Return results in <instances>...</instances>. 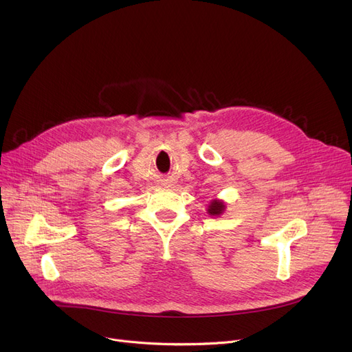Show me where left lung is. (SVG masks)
<instances>
[{
    "instance_id": "left-lung-1",
    "label": "left lung",
    "mask_w": 352,
    "mask_h": 352,
    "mask_svg": "<svg viewBox=\"0 0 352 352\" xmlns=\"http://www.w3.org/2000/svg\"><path fill=\"white\" fill-rule=\"evenodd\" d=\"M226 211V202L223 199H212L207 208L208 215L211 217H219L223 215Z\"/></svg>"
}]
</instances>
